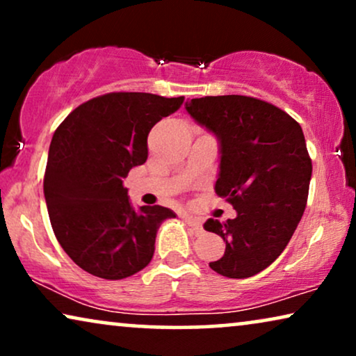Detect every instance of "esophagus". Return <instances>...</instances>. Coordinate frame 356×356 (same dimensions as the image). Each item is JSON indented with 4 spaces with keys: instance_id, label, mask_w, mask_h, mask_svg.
Returning a JSON list of instances; mask_svg holds the SVG:
<instances>
[{
    "instance_id": "esophagus-1",
    "label": "esophagus",
    "mask_w": 356,
    "mask_h": 356,
    "mask_svg": "<svg viewBox=\"0 0 356 356\" xmlns=\"http://www.w3.org/2000/svg\"><path fill=\"white\" fill-rule=\"evenodd\" d=\"M183 220L188 223V227H191V230L194 233H201L202 232V222L199 220V218L191 217V216H183Z\"/></svg>"
}]
</instances>
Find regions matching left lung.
<instances>
[{
	"label": "left lung",
	"mask_w": 356,
	"mask_h": 356,
	"mask_svg": "<svg viewBox=\"0 0 356 356\" xmlns=\"http://www.w3.org/2000/svg\"><path fill=\"white\" fill-rule=\"evenodd\" d=\"M186 110L220 143L216 193L236 211L227 222L204 223L225 241V254L209 266L228 279L259 274L289 245L308 201L313 165L303 129L254 97H202Z\"/></svg>",
	"instance_id": "1"
}]
</instances>
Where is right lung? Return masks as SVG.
Returning <instances> with one entry per match:
<instances>
[{
    "instance_id": "1",
    "label": "right lung",
    "mask_w": 356,
    "mask_h": 356,
    "mask_svg": "<svg viewBox=\"0 0 356 356\" xmlns=\"http://www.w3.org/2000/svg\"><path fill=\"white\" fill-rule=\"evenodd\" d=\"M183 102L110 92L72 110L53 134L43 178L48 216L63 250L89 274L120 280L143 270L160 223L177 217L162 206L134 209L123 178L147 160L154 124Z\"/></svg>"
}]
</instances>
